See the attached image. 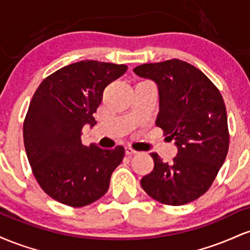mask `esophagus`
Returning <instances> with one entry per match:
<instances>
[{"label":"esophagus","mask_w":250,"mask_h":250,"mask_svg":"<svg viewBox=\"0 0 250 250\" xmlns=\"http://www.w3.org/2000/svg\"><path fill=\"white\" fill-rule=\"evenodd\" d=\"M125 155H127V156H131V155L136 154L137 151L135 150V149L131 148V147H125Z\"/></svg>","instance_id":"34e87169"}]
</instances>
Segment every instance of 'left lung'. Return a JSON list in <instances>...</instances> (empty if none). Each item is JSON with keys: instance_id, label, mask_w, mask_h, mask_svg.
<instances>
[{"instance_id": "8db88e82", "label": "left lung", "mask_w": 250, "mask_h": 250, "mask_svg": "<svg viewBox=\"0 0 250 250\" xmlns=\"http://www.w3.org/2000/svg\"><path fill=\"white\" fill-rule=\"evenodd\" d=\"M156 82V125L175 140L177 155L165 163L151 153L154 169L142 177L143 190L163 205L182 206L210 188L229 148L227 110L220 90L200 69L173 59L134 68Z\"/></svg>"}]
</instances>
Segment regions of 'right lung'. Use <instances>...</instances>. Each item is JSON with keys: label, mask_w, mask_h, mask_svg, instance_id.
Returning <instances> with one entry per match:
<instances>
[{"label": "right lung", "mask_w": 250, "mask_h": 250, "mask_svg": "<svg viewBox=\"0 0 250 250\" xmlns=\"http://www.w3.org/2000/svg\"><path fill=\"white\" fill-rule=\"evenodd\" d=\"M125 70V64L85 60L50 74L36 89L23 122V141L34 176L51 199L77 208L108 191L125 148L83 146L81 130L85 123L96 125L93 114L103 90Z\"/></svg>", "instance_id": "obj_1"}]
</instances>
